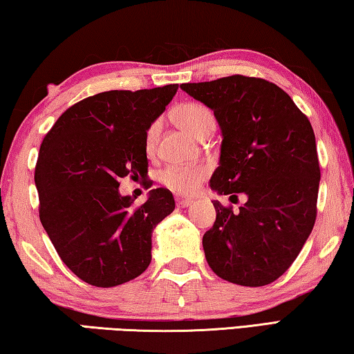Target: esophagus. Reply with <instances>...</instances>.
<instances>
[{"mask_svg":"<svg viewBox=\"0 0 354 354\" xmlns=\"http://www.w3.org/2000/svg\"><path fill=\"white\" fill-rule=\"evenodd\" d=\"M193 204V199H177V207L178 208H187Z\"/></svg>","mask_w":354,"mask_h":354,"instance_id":"obj_1","label":"esophagus"}]
</instances>
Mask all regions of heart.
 Returning a JSON list of instances; mask_svg holds the SVG:
<instances>
[{
	"instance_id": "b5f03b06",
	"label": "heart",
	"mask_w": 354,
	"mask_h": 354,
	"mask_svg": "<svg viewBox=\"0 0 354 354\" xmlns=\"http://www.w3.org/2000/svg\"><path fill=\"white\" fill-rule=\"evenodd\" d=\"M174 119L183 130L194 136H204L205 133L215 130V118L210 109L201 103L188 102L174 111ZM160 124L153 122L146 133V150L150 153L155 149L156 136H158ZM208 166L204 163L193 165H169L158 174V180L176 193L193 194L199 189L201 183L208 176Z\"/></svg>"
}]
</instances>
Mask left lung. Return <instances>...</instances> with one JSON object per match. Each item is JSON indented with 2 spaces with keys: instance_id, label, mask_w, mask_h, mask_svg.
Wrapping results in <instances>:
<instances>
[{
  "instance_id": "left-lung-1",
  "label": "left lung",
  "mask_w": 354,
  "mask_h": 354,
  "mask_svg": "<svg viewBox=\"0 0 354 354\" xmlns=\"http://www.w3.org/2000/svg\"><path fill=\"white\" fill-rule=\"evenodd\" d=\"M180 88L210 108L221 129L210 188L246 198L239 212L212 201L216 221L202 239L207 263L239 286L271 283L298 257L315 224L320 166L309 119L262 78L232 75Z\"/></svg>"
}]
</instances>
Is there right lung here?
Listing matches in <instances>:
<instances>
[{"instance_id":"obj_1","label":"right lung","mask_w":354,"mask_h":354,"mask_svg":"<svg viewBox=\"0 0 354 354\" xmlns=\"http://www.w3.org/2000/svg\"><path fill=\"white\" fill-rule=\"evenodd\" d=\"M178 84L108 91L62 113L39 150V216L59 257L81 281L115 287L152 260V232L176 208L166 188L136 207L119 193L127 176H147L146 133Z\"/></svg>"}]
</instances>
